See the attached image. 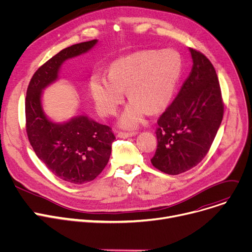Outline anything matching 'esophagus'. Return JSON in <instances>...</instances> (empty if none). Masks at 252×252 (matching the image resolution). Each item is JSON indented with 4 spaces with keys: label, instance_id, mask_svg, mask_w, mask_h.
I'll use <instances>...</instances> for the list:
<instances>
[{
    "label": "esophagus",
    "instance_id": "34e87169",
    "mask_svg": "<svg viewBox=\"0 0 252 252\" xmlns=\"http://www.w3.org/2000/svg\"><path fill=\"white\" fill-rule=\"evenodd\" d=\"M137 134L136 131H129V132H118L117 136L120 137V138H127V137H131V136H134Z\"/></svg>",
    "mask_w": 252,
    "mask_h": 252
}]
</instances>
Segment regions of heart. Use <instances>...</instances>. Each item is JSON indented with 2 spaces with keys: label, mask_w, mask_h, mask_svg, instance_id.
Masks as SVG:
<instances>
[{
  "label": "heart",
  "mask_w": 252,
  "mask_h": 252,
  "mask_svg": "<svg viewBox=\"0 0 252 252\" xmlns=\"http://www.w3.org/2000/svg\"><path fill=\"white\" fill-rule=\"evenodd\" d=\"M182 69L179 54L172 49L139 50L112 62L107 79L94 75L88 82V94L97 113L114 116L124 101H130L123 113V127L137 125L145 113L158 115L171 101Z\"/></svg>",
  "instance_id": "heart-1"
}]
</instances>
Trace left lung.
Instances as JSON below:
<instances>
[{
	"mask_svg": "<svg viewBox=\"0 0 252 252\" xmlns=\"http://www.w3.org/2000/svg\"><path fill=\"white\" fill-rule=\"evenodd\" d=\"M189 51L193 65L179 94L158 118V146L151 159L155 168L169 175L199 164L209 153L224 115L213 64L202 53Z\"/></svg>",
	"mask_w": 252,
	"mask_h": 252,
	"instance_id": "obj_1",
	"label": "left lung"
}]
</instances>
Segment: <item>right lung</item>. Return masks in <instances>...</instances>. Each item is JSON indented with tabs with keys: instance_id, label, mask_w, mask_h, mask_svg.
<instances>
[{
	"instance_id": "right-lung-1",
	"label": "right lung",
	"mask_w": 252,
	"mask_h": 252,
	"mask_svg": "<svg viewBox=\"0 0 252 252\" xmlns=\"http://www.w3.org/2000/svg\"><path fill=\"white\" fill-rule=\"evenodd\" d=\"M96 42L97 39L84 41L59 52L35 71L26 92V133L31 145L54 175L73 184L96 178L108 164L116 137L109 126L86 116L63 124L52 122L43 113L41 93L57 80L66 60L90 51Z\"/></svg>"
}]
</instances>
